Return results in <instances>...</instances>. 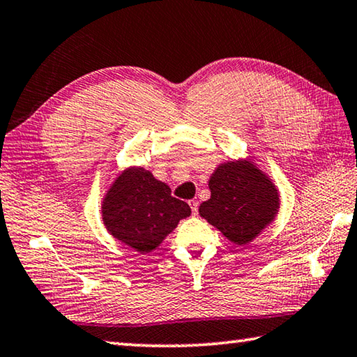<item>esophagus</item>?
I'll list each match as a JSON object with an SVG mask.
<instances>
[{
    "mask_svg": "<svg viewBox=\"0 0 357 357\" xmlns=\"http://www.w3.org/2000/svg\"><path fill=\"white\" fill-rule=\"evenodd\" d=\"M190 207H191V211H192V215H197V211H199V202L197 201H190Z\"/></svg>",
    "mask_w": 357,
    "mask_h": 357,
    "instance_id": "1",
    "label": "esophagus"
}]
</instances>
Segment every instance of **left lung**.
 <instances>
[{
	"label": "left lung",
	"mask_w": 357,
	"mask_h": 357,
	"mask_svg": "<svg viewBox=\"0 0 357 357\" xmlns=\"http://www.w3.org/2000/svg\"><path fill=\"white\" fill-rule=\"evenodd\" d=\"M211 197L199 213L235 245H246L268 226L279 208L271 180L249 161H229L210 177Z\"/></svg>",
	"instance_id": "8db88e82"
}]
</instances>
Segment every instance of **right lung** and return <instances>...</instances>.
Instances as JSON below:
<instances>
[{
    "label": "right lung",
    "instance_id": "1",
    "mask_svg": "<svg viewBox=\"0 0 357 357\" xmlns=\"http://www.w3.org/2000/svg\"><path fill=\"white\" fill-rule=\"evenodd\" d=\"M102 215L106 229L125 245L147 254L191 215L190 205L171 196V188L142 167L122 172L106 195Z\"/></svg>",
    "mask_w": 357,
    "mask_h": 357
}]
</instances>
